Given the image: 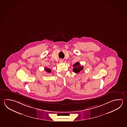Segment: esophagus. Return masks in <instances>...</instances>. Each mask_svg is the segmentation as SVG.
Masks as SVG:
<instances>
[{
    "label": "esophagus",
    "instance_id": "34e87169",
    "mask_svg": "<svg viewBox=\"0 0 127 127\" xmlns=\"http://www.w3.org/2000/svg\"><path fill=\"white\" fill-rule=\"evenodd\" d=\"M60 63H62L63 62V60L62 59H60Z\"/></svg>",
    "mask_w": 127,
    "mask_h": 127
}]
</instances>
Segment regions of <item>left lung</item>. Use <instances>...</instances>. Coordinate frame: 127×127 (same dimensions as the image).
I'll return each mask as SVG.
<instances>
[{"mask_svg": "<svg viewBox=\"0 0 127 127\" xmlns=\"http://www.w3.org/2000/svg\"><path fill=\"white\" fill-rule=\"evenodd\" d=\"M73 71L75 73H79L83 69V66H81L80 65V63L76 62L73 65Z\"/></svg>", "mask_w": 127, "mask_h": 127, "instance_id": "obj_1", "label": "left lung"}]
</instances>
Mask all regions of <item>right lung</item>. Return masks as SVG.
I'll return each instance as SVG.
<instances>
[{
	"label": "right lung",
	"instance_id": "obj_1",
	"mask_svg": "<svg viewBox=\"0 0 127 127\" xmlns=\"http://www.w3.org/2000/svg\"><path fill=\"white\" fill-rule=\"evenodd\" d=\"M45 70L46 72H48V73H50V72H51V70L50 69H49L48 68H45Z\"/></svg>",
	"mask_w": 127,
	"mask_h": 127
}]
</instances>
